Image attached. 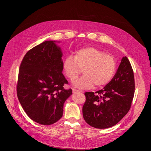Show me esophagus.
<instances>
[{
    "label": "esophagus",
    "mask_w": 151,
    "mask_h": 151,
    "mask_svg": "<svg viewBox=\"0 0 151 151\" xmlns=\"http://www.w3.org/2000/svg\"><path fill=\"white\" fill-rule=\"evenodd\" d=\"M72 92L74 93H83L81 91H79V90H77V89H72Z\"/></svg>",
    "instance_id": "esophagus-1"
}]
</instances>
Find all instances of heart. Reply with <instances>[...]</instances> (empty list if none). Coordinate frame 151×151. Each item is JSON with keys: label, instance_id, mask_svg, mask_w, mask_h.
<instances>
[{"label": "heart", "instance_id": "1", "mask_svg": "<svg viewBox=\"0 0 151 151\" xmlns=\"http://www.w3.org/2000/svg\"><path fill=\"white\" fill-rule=\"evenodd\" d=\"M116 69V62L111 55L93 47L79 49L74 57L68 56L63 63V70L71 81L76 80L81 72L84 75L74 82L79 88L94 86L101 88L113 79Z\"/></svg>", "mask_w": 151, "mask_h": 151}]
</instances>
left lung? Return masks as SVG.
<instances>
[{
    "label": "left lung",
    "mask_w": 151,
    "mask_h": 151,
    "mask_svg": "<svg viewBox=\"0 0 151 151\" xmlns=\"http://www.w3.org/2000/svg\"><path fill=\"white\" fill-rule=\"evenodd\" d=\"M134 93V71L129 59L123 57L110 83L96 92L84 93V120L100 129L115 125L130 110Z\"/></svg>",
    "instance_id": "left-lung-1"
}]
</instances>
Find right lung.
<instances>
[{
    "instance_id": "add662e5",
    "label": "right lung",
    "mask_w": 151,
    "mask_h": 151,
    "mask_svg": "<svg viewBox=\"0 0 151 151\" xmlns=\"http://www.w3.org/2000/svg\"><path fill=\"white\" fill-rule=\"evenodd\" d=\"M54 41L29 50L21 61L16 86L18 99L32 120L53 124L62 118L63 104L72 94L62 73V53Z\"/></svg>"
}]
</instances>
